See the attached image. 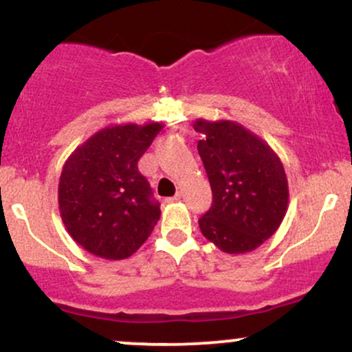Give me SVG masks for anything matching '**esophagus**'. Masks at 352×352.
Masks as SVG:
<instances>
[{"instance_id": "34e87169", "label": "esophagus", "mask_w": 352, "mask_h": 352, "mask_svg": "<svg viewBox=\"0 0 352 352\" xmlns=\"http://www.w3.org/2000/svg\"><path fill=\"white\" fill-rule=\"evenodd\" d=\"M180 199H182V193L179 192V193H175V195H173V197H168L167 204H173V201H179Z\"/></svg>"}]
</instances>
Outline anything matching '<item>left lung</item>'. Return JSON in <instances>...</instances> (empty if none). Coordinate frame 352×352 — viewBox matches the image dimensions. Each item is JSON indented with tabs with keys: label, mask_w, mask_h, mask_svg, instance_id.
<instances>
[{
	"label": "left lung",
	"mask_w": 352,
	"mask_h": 352,
	"mask_svg": "<svg viewBox=\"0 0 352 352\" xmlns=\"http://www.w3.org/2000/svg\"><path fill=\"white\" fill-rule=\"evenodd\" d=\"M199 153L213 193L199 220L201 235L223 253L243 254L280 228L289 201L288 179L278 153L235 120H193Z\"/></svg>",
	"instance_id": "8db88e82"
}]
</instances>
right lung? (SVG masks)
Here are the masks:
<instances>
[{
	"mask_svg": "<svg viewBox=\"0 0 352 352\" xmlns=\"http://www.w3.org/2000/svg\"><path fill=\"white\" fill-rule=\"evenodd\" d=\"M164 124L100 129L67 157L59 177L60 220L76 243L104 260H124L151 236L160 218L137 162Z\"/></svg>",
	"mask_w": 352,
	"mask_h": 352,
	"instance_id": "add662e5",
	"label": "right lung"
}]
</instances>
